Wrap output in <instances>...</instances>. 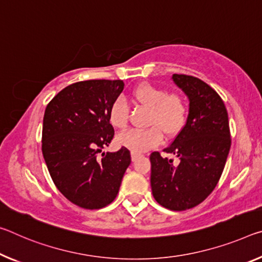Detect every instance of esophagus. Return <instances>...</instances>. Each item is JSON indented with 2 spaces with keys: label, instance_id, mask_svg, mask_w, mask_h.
Masks as SVG:
<instances>
[{
  "label": "esophagus",
  "instance_id": "1",
  "mask_svg": "<svg viewBox=\"0 0 262 262\" xmlns=\"http://www.w3.org/2000/svg\"><path fill=\"white\" fill-rule=\"evenodd\" d=\"M140 157V154L136 152H132V161H136Z\"/></svg>",
  "mask_w": 262,
  "mask_h": 262
}]
</instances>
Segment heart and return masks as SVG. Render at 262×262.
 I'll use <instances>...</instances> for the list:
<instances>
[{
  "label": "heart",
  "mask_w": 262,
  "mask_h": 262,
  "mask_svg": "<svg viewBox=\"0 0 262 262\" xmlns=\"http://www.w3.org/2000/svg\"><path fill=\"white\" fill-rule=\"evenodd\" d=\"M132 100L149 108L146 129H130L118 135L120 146L133 152H144L159 146L167 136L176 135L184 126L186 118V103L181 95L168 94L161 87L151 84H142L132 93ZM112 126L122 129L127 126L128 107L121 98L112 103L108 111Z\"/></svg>",
  "instance_id": "b5f03b06"
}]
</instances>
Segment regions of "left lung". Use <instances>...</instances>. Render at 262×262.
Instances as JSON below:
<instances>
[{
	"instance_id": "left-lung-1",
	"label": "left lung",
	"mask_w": 262,
	"mask_h": 262,
	"mask_svg": "<svg viewBox=\"0 0 262 262\" xmlns=\"http://www.w3.org/2000/svg\"><path fill=\"white\" fill-rule=\"evenodd\" d=\"M172 80L189 99L185 126L165 152L180 159L150 155L152 196L165 209L184 211L204 201L218 184L228 151L231 134L226 107L219 94L201 79L172 74Z\"/></svg>"
}]
</instances>
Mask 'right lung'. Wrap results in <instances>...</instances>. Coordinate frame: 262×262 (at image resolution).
I'll use <instances>...</instances> for the list:
<instances>
[{"instance_id":"obj_1","label":"right lung","mask_w":262,"mask_h":262,"mask_svg":"<svg viewBox=\"0 0 262 262\" xmlns=\"http://www.w3.org/2000/svg\"><path fill=\"white\" fill-rule=\"evenodd\" d=\"M122 80L79 81L61 90L45 108L41 151L53 183L82 209H101L114 201L130 164L122 147L101 152L113 140L108 111L123 91Z\"/></svg>"}]
</instances>
